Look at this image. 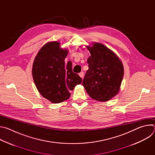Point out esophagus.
I'll return each mask as SVG.
<instances>
[{"label": "esophagus", "mask_w": 155, "mask_h": 155, "mask_svg": "<svg viewBox=\"0 0 155 155\" xmlns=\"http://www.w3.org/2000/svg\"><path fill=\"white\" fill-rule=\"evenodd\" d=\"M79 76H80L81 78H83L84 77V72H81L79 74Z\"/></svg>", "instance_id": "esophagus-1"}]
</instances>
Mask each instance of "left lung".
<instances>
[{"label":"left lung","mask_w":155,"mask_h":155,"mask_svg":"<svg viewBox=\"0 0 155 155\" xmlns=\"http://www.w3.org/2000/svg\"><path fill=\"white\" fill-rule=\"evenodd\" d=\"M86 48L91 56L87 60L89 69L83 86L92 99L108 101L120 91L124 75L122 62L112 50L101 43L93 42Z\"/></svg>","instance_id":"8db88e82"}]
</instances>
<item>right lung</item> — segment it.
I'll list each match as a JSON object with an SVG mask.
<instances>
[{"label":"right lung","mask_w":155,"mask_h":155,"mask_svg":"<svg viewBox=\"0 0 155 155\" xmlns=\"http://www.w3.org/2000/svg\"><path fill=\"white\" fill-rule=\"evenodd\" d=\"M68 50L60 48L57 41L45 44L39 50L32 65V77L40 94L54 104L68 100L70 91L82 79L72 72V64H65Z\"/></svg>","instance_id":"1"}]
</instances>
